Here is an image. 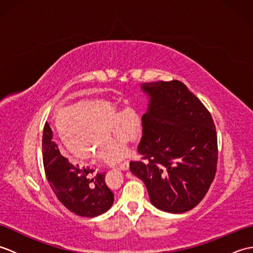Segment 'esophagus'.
Returning a JSON list of instances; mask_svg holds the SVG:
<instances>
[{
    "mask_svg": "<svg viewBox=\"0 0 253 253\" xmlns=\"http://www.w3.org/2000/svg\"><path fill=\"white\" fill-rule=\"evenodd\" d=\"M118 169H122V170H127L128 169H129V162H128V161H126V162L122 163Z\"/></svg>",
    "mask_w": 253,
    "mask_h": 253,
    "instance_id": "34e87169",
    "label": "esophagus"
}]
</instances>
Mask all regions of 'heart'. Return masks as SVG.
<instances>
[{
    "mask_svg": "<svg viewBox=\"0 0 253 253\" xmlns=\"http://www.w3.org/2000/svg\"><path fill=\"white\" fill-rule=\"evenodd\" d=\"M58 138L66 151L80 162H91L93 155L116 164L132 152L110 139V129L123 143L137 141L142 124L132 109L121 112L113 102L102 98H84L58 110L54 117Z\"/></svg>",
    "mask_w": 253,
    "mask_h": 253,
    "instance_id": "obj_1",
    "label": "heart"
}]
</instances>
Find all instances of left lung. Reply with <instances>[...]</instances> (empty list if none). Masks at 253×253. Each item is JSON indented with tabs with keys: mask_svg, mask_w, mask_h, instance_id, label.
I'll return each instance as SVG.
<instances>
[{
	"mask_svg": "<svg viewBox=\"0 0 253 253\" xmlns=\"http://www.w3.org/2000/svg\"><path fill=\"white\" fill-rule=\"evenodd\" d=\"M42 154L47 181L64 207L84 217H94L109 211L114 195L105 184L104 174L91 177L92 169L74 165L64 158L53 141L47 123L42 137Z\"/></svg>",
	"mask_w": 253,
	"mask_h": 253,
	"instance_id": "left-lung-1",
	"label": "left lung"
}]
</instances>
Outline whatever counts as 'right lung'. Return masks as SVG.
Returning a JSON list of instances; mask_svg holds the SVG:
<instances>
[{"instance_id": "right-lung-1", "label": "right lung", "mask_w": 253, "mask_h": 253, "mask_svg": "<svg viewBox=\"0 0 253 253\" xmlns=\"http://www.w3.org/2000/svg\"><path fill=\"white\" fill-rule=\"evenodd\" d=\"M148 98L138 151L147 163L130 162L161 211L184 213L201 202L215 177L217 137L209 111L178 82L144 83Z\"/></svg>"}]
</instances>
